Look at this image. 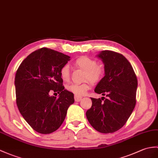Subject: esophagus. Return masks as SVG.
<instances>
[{"instance_id": "34e87169", "label": "esophagus", "mask_w": 158, "mask_h": 158, "mask_svg": "<svg viewBox=\"0 0 158 158\" xmlns=\"http://www.w3.org/2000/svg\"><path fill=\"white\" fill-rule=\"evenodd\" d=\"M81 99H82V97L75 96V102H79V101L81 100Z\"/></svg>"}]
</instances>
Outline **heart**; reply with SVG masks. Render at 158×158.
<instances>
[{"label": "heart", "instance_id": "1", "mask_svg": "<svg viewBox=\"0 0 158 158\" xmlns=\"http://www.w3.org/2000/svg\"><path fill=\"white\" fill-rule=\"evenodd\" d=\"M75 64L85 71L83 79L87 80L82 83H71L67 86V89L77 96H82L90 89L91 83L100 82L104 75V69L98 64L96 60L86 56H81L75 61ZM60 75L64 81L70 79V70L68 64L62 66L60 70Z\"/></svg>", "mask_w": 158, "mask_h": 158}]
</instances>
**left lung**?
<instances>
[{
    "instance_id": "left-lung-1",
    "label": "left lung",
    "mask_w": 158,
    "mask_h": 158,
    "mask_svg": "<svg viewBox=\"0 0 158 158\" xmlns=\"http://www.w3.org/2000/svg\"><path fill=\"white\" fill-rule=\"evenodd\" d=\"M98 56L104 64L105 76L95 88V92L108 99L91 98L92 106L86 112V116L96 131L112 133L125 124L133 111L137 79L133 67L123 54L104 50Z\"/></svg>"
}]
</instances>
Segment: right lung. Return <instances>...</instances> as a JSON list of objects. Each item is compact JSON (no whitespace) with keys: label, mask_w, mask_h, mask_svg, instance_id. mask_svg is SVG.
Segmentation results:
<instances>
[{"label":"right lung","mask_w":158,"mask_h":158,"mask_svg":"<svg viewBox=\"0 0 158 158\" xmlns=\"http://www.w3.org/2000/svg\"><path fill=\"white\" fill-rule=\"evenodd\" d=\"M70 56L42 48L23 60L15 77L16 102L23 118L41 134L56 131L63 123L74 94L64 89L60 70ZM50 92L60 94L58 98Z\"/></svg>","instance_id":"right-lung-1"}]
</instances>
